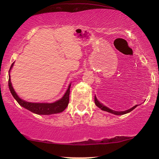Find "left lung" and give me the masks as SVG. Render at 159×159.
<instances>
[{
  "mask_svg": "<svg viewBox=\"0 0 159 159\" xmlns=\"http://www.w3.org/2000/svg\"><path fill=\"white\" fill-rule=\"evenodd\" d=\"M95 105H96L98 107L101 108V110L103 111H107V112H109V113H111V114H116V115H123V114H127V113H129L130 111H132V110L134 109L137 107V106H134V107H132V108H130V109H128L127 111H113L111 109H110V108H108L106 107V106H103V104H101V103H99L96 97L95 96Z\"/></svg>",
  "mask_w": 159,
  "mask_h": 159,
  "instance_id": "8db88e82",
  "label": "left lung"
}]
</instances>
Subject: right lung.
Returning a JSON list of instances; mask_svg holds the SVG:
<instances>
[{
  "label": "right lung",
  "instance_id": "obj_1",
  "mask_svg": "<svg viewBox=\"0 0 159 159\" xmlns=\"http://www.w3.org/2000/svg\"><path fill=\"white\" fill-rule=\"evenodd\" d=\"M14 63L11 66V68L9 69V71L12 68ZM8 77V87H9V90L11 93L13 97L16 99V101L18 102L19 105L22 106V107L27 108V110L30 111L34 113V114H39V115H50V114H58V113L62 112L63 111L65 110V108L67 107L69 101V93H70V86L69 84L68 90H66V93H65L64 96L61 99L58 100V101L54 102L52 103H30V102H27L23 101L21 98H19L18 95H16V92H15L14 88H13L11 82V78Z\"/></svg>",
  "mask_w": 159,
  "mask_h": 159
}]
</instances>
